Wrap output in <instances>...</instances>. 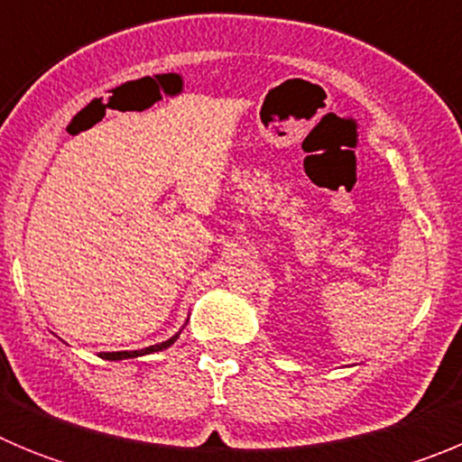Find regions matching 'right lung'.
Returning <instances> with one entry per match:
<instances>
[{
  "label": "right lung",
  "mask_w": 462,
  "mask_h": 462,
  "mask_svg": "<svg viewBox=\"0 0 462 462\" xmlns=\"http://www.w3.org/2000/svg\"><path fill=\"white\" fill-rule=\"evenodd\" d=\"M182 328L175 333L173 337H169V340L159 342V345H150L145 346V349H134V352H101L99 358H104V361H125V358H138V356H145V354H154V352H164V349H169L171 345H173L178 337H180Z\"/></svg>",
  "instance_id": "1"
}]
</instances>
